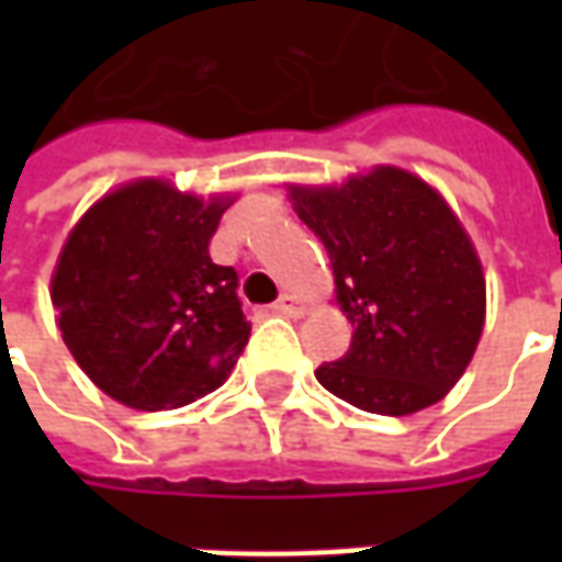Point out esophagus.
Returning a JSON list of instances; mask_svg holds the SVG:
<instances>
[{"instance_id": "1", "label": "esophagus", "mask_w": 562, "mask_h": 562, "mask_svg": "<svg viewBox=\"0 0 562 562\" xmlns=\"http://www.w3.org/2000/svg\"><path fill=\"white\" fill-rule=\"evenodd\" d=\"M273 310H277V313H282V316H304L306 301H304V297H297V294L285 292L280 301L273 304Z\"/></svg>"}]
</instances>
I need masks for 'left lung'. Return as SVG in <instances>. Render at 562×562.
Wrapping results in <instances>:
<instances>
[{
	"mask_svg": "<svg viewBox=\"0 0 562 562\" xmlns=\"http://www.w3.org/2000/svg\"><path fill=\"white\" fill-rule=\"evenodd\" d=\"M318 234L352 346L316 379L364 413L413 415L446 397L482 340V258L442 192L397 165L342 183H285Z\"/></svg>",
	"mask_w": 562,
	"mask_h": 562,
	"instance_id": "obj_1",
	"label": "left lung"
}]
</instances>
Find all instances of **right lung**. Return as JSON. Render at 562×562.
I'll return each mask as SVG.
<instances>
[{"label": "right lung", "instance_id": "add662e5", "mask_svg": "<svg viewBox=\"0 0 562 562\" xmlns=\"http://www.w3.org/2000/svg\"><path fill=\"white\" fill-rule=\"evenodd\" d=\"M234 192L138 177L68 232L50 277L56 328L90 382L123 406L177 409L216 391L249 340L234 268L210 237Z\"/></svg>", "mask_w": 562, "mask_h": 562}]
</instances>
